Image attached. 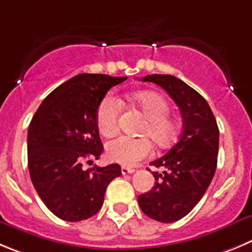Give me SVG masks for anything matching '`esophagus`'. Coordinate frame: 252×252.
<instances>
[{"mask_svg": "<svg viewBox=\"0 0 252 252\" xmlns=\"http://www.w3.org/2000/svg\"><path fill=\"white\" fill-rule=\"evenodd\" d=\"M122 174H123V175H126V174H133L134 171H135V169H133V168H129V166H122Z\"/></svg>", "mask_w": 252, "mask_h": 252, "instance_id": "1", "label": "esophagus"}]
</instances>
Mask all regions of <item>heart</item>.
Returning a JSON list of instances; mask_svg holds the SVG:
<instances>
[{
  "mask_svg": "<svg viewBox=\"0 0 252 252\" xmlns=\"http://www.w3.org/2000/svg\"><path fill=\"white\" fill-rule=\"evenodd\" d=\"M129 100L147 117V122L140 129L142 135L149 137L159 149H166L176 142L180 126L170 117L171 107L166 98L155 92H139L130 95ZM121 108V100L114 95L109 94L103 98L95 114L97 128L102 135L112 137L117 133ZM147 138L126 135L115 138L107 144L108 158L122 165L137 164L152 154L153 145Z\"/></svg>",
  "mask_w": 252,
  "mask_h": 252,
  "instance_id": "heart-1",
  "label": "heart"
}]
</instances>
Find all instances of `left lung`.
<instances>
[{"label":"left lung","mask_w":252,"mask_h":252,"mask_svg":"<svg viewBox=\"0 0 252 252\" xmlns=\"http://www.w3.org/2000/svg\"><path fill=\"white\" fill-rule=\"evenodd\" d=\"M143 82L158 84L179 107L183 131L174 147L150 165L155 185L138 196L147 216L160 222H174L194 209L210 185L216 170L219 128L208 102L182 79L152 74Z\"/></svg>","instance_id":"left-lung-1"}]
</instances>
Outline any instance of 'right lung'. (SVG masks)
Listing matches in <instances>:
<instances>
[{
	"instance_id": "add662e5",
	"label": "right lung",
	"mask_w": 252,
	"mask_h": 252,
	"mask_svg": "<svg viewBox=\"0 0 252 252\" xmlns=\"http://www.w3.org/2000/svg\"><path fill=\"white\" fill-rule=\"evenodd\" d=\"M126 77L82 73L68 79L42 102L28 128V170L44 205L65 221L95 215L105 189L122 175L118 164L83 169L99 159L103 144L95 123L100 102Z\"/></svg>"
}]
</instances>
